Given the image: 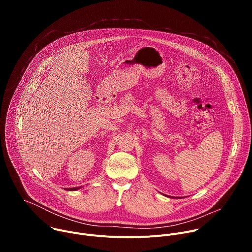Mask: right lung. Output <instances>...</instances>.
<instances>
[{
    "label": "right lung",
    "mask_w": 252,
    "mask_h": 252,
    "mask_svg": "<svg viewBox=\"0 0 252 252\" xmlns=\"http://www.w3.org/2000/svg\"><path fill=\"white\" fill-rule=\"evenodd\" d=\"M81 188H71V189H66L65 190H68V191H74V190H78L80 189Z\"/></svg>",
    "instance_id": "1"
}]
</instances>
